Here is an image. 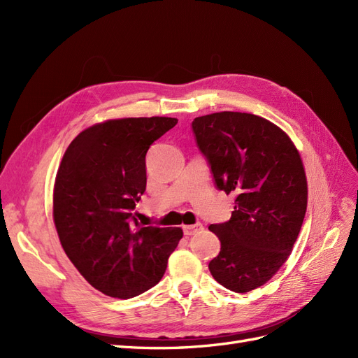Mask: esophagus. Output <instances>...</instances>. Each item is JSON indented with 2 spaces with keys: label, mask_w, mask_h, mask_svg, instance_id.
I'll return each instance as SVG.
<instances>
[{
  "label": "esophagus",
  "mask_w": 358,
  "mask_h": 358,
  "mask_svg": "<svg viewBox=\"0 0 358 358\" xmlns=\"http://www.w3.org/2000/svg\"><path fill=\"white\" fill-rule=\"evenodd\" d=\"M201 230H203V225L200 222L194 224V225H183V234H185V236H192V234H196Z\"/></svg>",
  "instance_id": "esophagus-1"
}]
</instances>
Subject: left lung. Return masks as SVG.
<instances>
[{
	"instance_id": "1",
	"label": "left lung",
	"mask_w": 358,
	"mask_h": 358,
	"mask_svg": "<svg viewBox=\"0 0 358 358\" xmlns=\"http://www.w3.org/2000/svg\"><path fill=\"white\" fill-rule=\"evenodd\" d=\"M192 133L216 188L236 196L231 218L209 227L221 242L210 273L234 292L255 289L287 262L305 218L308 183L299 150L279 127L251 113L199 116Z\"/></svg>"
}]
</instances>
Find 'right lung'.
Listing matches in <instances>:
<instances>
[{
	"label": "right lung",
	"instance_id": "1",
	"mask_svg": "<svg viewBox=\"0 0 358 358\" xmlns=\"http://www.w3.org/2000/svg\"><path fill=\"white\" fill-rule=\"evenodd\" d=\"M176 117L112 119L76 137L57 173L53 221L80 275L103 294L131 299L157 285L180 229L138 222L146 152Z\"/></svg>",
	"mask_w": 358,
	"mask_h": 358
}]
</instances>
